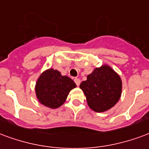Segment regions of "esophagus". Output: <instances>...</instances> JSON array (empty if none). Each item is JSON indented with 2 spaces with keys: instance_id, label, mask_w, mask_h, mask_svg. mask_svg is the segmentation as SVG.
<instances>
[{
  "instance_id": "34e87169",
  "label": "esophagus",
  "mask_w": 149,
  "mask_h": 149,
  "mask_svg": "<svg viewBox=\"0 0 149 149\" xmlns=\"http://www.w3.org/2000/svg\"><path fill=\"white\" fill-rule=\"evenodd\" d=\"M74 82L76 83V85L79 86V85H80V82H81V81H80V79H77V78H75V79H74Z\"/></svg>"
}]
</instances>
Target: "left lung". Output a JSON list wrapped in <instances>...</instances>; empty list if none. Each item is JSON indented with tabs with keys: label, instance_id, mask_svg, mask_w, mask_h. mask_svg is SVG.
I'll return each mask as SVG.
<instances>
[{
	"label": "left lung",
	"instance_id": "obj_1",
	"mask_svg": "<svg viewBox=\"0 0 149 149\" xmlns=\"http://www.w3.org/2000/svg\"><path fill=\"white\" fill-rule=\"evenodd\" d=\"M79 87L85 94L89 107L101 113L111 109L120 99L122 82L120 76L108 65L95 68Z\"/></svg>",
	"mask_w": 149,
	"mask_h": 149
}]
</instances>
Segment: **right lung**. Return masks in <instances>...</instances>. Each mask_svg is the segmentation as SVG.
Instances as JSON below:
<instances>
[{"instance_id":"right-lung-1","label":"right lung","mask_w":149,"mask_h":149,"mask_svg":"<svg viewBox=\"0 0 149 149\" xmlns=\"http://www.w3.org/2000/svg\"><path fill=\"white\" fill-rule=\"evenodd\" d=\"M75 87L76 84L72 79L63 76L58 70L50 68L40 74L35 89L41 104L51 109H56L66 102L69 92Z\"/></svg>"}]
</instances>
